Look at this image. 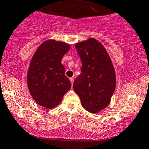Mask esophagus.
I'll return each instance as SVG.
<instances>
[{
  "label": "esophagus",
  "mask_w": 149,
  "mask_h": 149,
  "mask_svg": "<svg viewBox=\"0 0 149 149\" xmlns=\"http://www.w3.org/2000/svg\"><path fill=\"white\" fill-rule=\"evenodd\" d=\"M70 82H71V84H73V81H74V79H73V78H70Z\"/></svg>",
  "instance_id": "obj_1"
}]
</instances>
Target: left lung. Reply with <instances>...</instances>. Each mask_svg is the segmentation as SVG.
<instances>
[{"label": "left lung", "instance_id": "1", "mask_svg": "<svg viewBox=\"0 0 149 149\" xmlns=\"http://www.w3.org/2000/svg\"><path fill=\"white\" fill-rule=\"evenodd\" d=\"M76 48L82 67L81 73L73 83V90L84 109L98 113L109 105L115 90V68L106 48L95 39L77 42Z\"/></svg>", "mask_w": 149, "mask_h": 149}]
</instances>
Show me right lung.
<instances>
[{"label":"right lung","instance_id":"add662e5","mask_svg":"<svg viewBox=\"0 0 149 149\" xmlns=\"http://www.w3.org/2000/svg\"><path fill=\"white\" fill-rule=\"evenodd\" d=\"M70 49L65 42L48 40L33 55L27 72V85L33 99L40 106L51 109L58 106L71 87L61 63Z\"/></svg>","mask_w":149,"mask_h":149}]
</instances>
